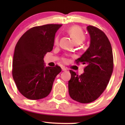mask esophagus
<instances>
[{
	"label": "esophagus",
	"instance_id": "esophagus-1",
	"mask_svg": "<svg viewBox=\"0 0 125 125\" xmlns=\"http://www.w3.org/2000/svg\"><path fill=\"white\" fill-rule=\"evenodd\" d=\"M62 71H66L67 69H66V68H65V66H62Z\"/></svg>",
	"mask_w": 125,
	"mask_h": 125
}]
</instances>
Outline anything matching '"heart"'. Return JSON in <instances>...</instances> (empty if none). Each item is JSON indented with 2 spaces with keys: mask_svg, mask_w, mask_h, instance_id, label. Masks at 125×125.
Wrapping results in <instances>:
<instances>
[{
  "mask_svg": "<svg viewBox=\"0 0 125 125\" xmlns=\"http://www.w3.org/2000/svg\"><path fill=\"white\" fill-rule=\"evenodd\" d=\"M67 32L70 35L72 39L74 40L76 43H80L84 41L85 39V34L83 30L77 26H71L67 30ZM59 36H56L54 40V45H57L59 43ZM62 60L63 62L66 61V58H62Z\"/></svg>",
  "mask_w": 125,
  "mask_h": 125,
  "instance_id": "1",
  "label": "heart"
}]
</instances>
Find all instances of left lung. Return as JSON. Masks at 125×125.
Here are the masks:
<instances>
[{
    "label": "left lung",
    "instance_id": "left-lung-1",
    "mask_svg": "<svg viewBox=\"0 0 125 125\" xmlns=\"http://www.w3.org/2000/svg\"><path fill=\"white\" fill-rule=\"evenodd\" d=\"M90 45L76 64L85 65L80 75L70 70L69 94L71 99L82 103L95 101L103 93L109 83L114 68L113 50L105 34L94 26L89 25Z\"/></svg>",
    "mask_w": 125,
    "mask_h": 125
}]
</instances>
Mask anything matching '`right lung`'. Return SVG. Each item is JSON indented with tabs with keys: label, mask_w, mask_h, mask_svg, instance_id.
Masks as SVG:
<instances>
[{
	"label": "right lung",
	"mask_w": 125,
	"mask_h": 125,
	"mask_svg": "<svg viewBox=\"0 0 125 125\" xmlns=\"http://www.w3.org/2000/svg\"><path fill=\"white\" fill-rule=\"evenodd\" d=\"M62 25L47 24L34 26L17 42L12 61V77L19 91L27 99L46 97L52 89L55 77L61 72L58 65L45 66L43 57L51 52L55 34Z\"/></svg>",
	"instance_id": "1"
}]
</instances>
